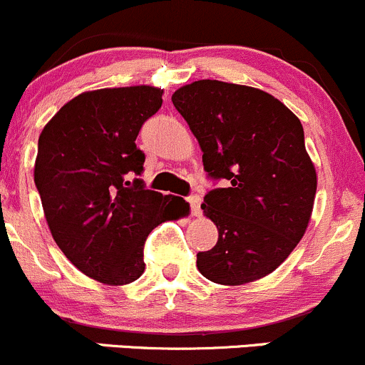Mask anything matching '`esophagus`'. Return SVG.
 I'll return each mask as SVG.
<instances>
[{
	"label": "esophagus",
	"mask_w": 365,
	"mask_h": 365,
	"mask_svg": "<svg viewBox=\"0 0 365 365\" xmlns=\"http://www.w3.org/2000/svg\"><path fill=\"white\" fill-rule=\"evenodd\" d=\"M187 202H190V207H191V214L193 215H198L202 214V209H200V203H202V198L198 197V195H191L190 198H187Z\"/></svg>",
	"instance_id": "34e87169"
}]
</instances>
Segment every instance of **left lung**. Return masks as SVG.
Returning <instances> with one entry per match:
<instances>
[{
  "label": "left lung",
  "mask_w": 365,
  "mask_h": 365,
  "mask_svg": "<svg viewBox=\"0 0 365 365\" xmlns=\"http://www.w3.org/2000/svg\"><path fill=\"white\" fill-rule=\"evenodd\" d=\"M172 103L198 139L207 175L228 182L203 198L219 238L197 254L200 273L221 285L269 275L303 238L315 202L299 118L259 88L217 80L184 85Z\"/></svg>",
  "instance_id": "obj_1"
}]
</instances>
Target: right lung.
Wrapping results in <instances>:
<instances>
[{
	"mask_svg": "<svg viewBox=\"0 0 365 365\" xmlns=\"http://www.w3.org/2000/svg\"><path fill=\"white\" fill-rule=\"evenodd\" d=\"M162 93L148 85L80 93L38 139L34 182L53 240L81 273L103 284L143 275L148 235L178 217L181 198L146 190L139 179L146 156L135 139L162 108Z\"/></svg>",
	"mask_w": 365,
	"mask_h": 365,
	"instance_id": "add662e5",
	"label": "right lung"
}]
</instances>
